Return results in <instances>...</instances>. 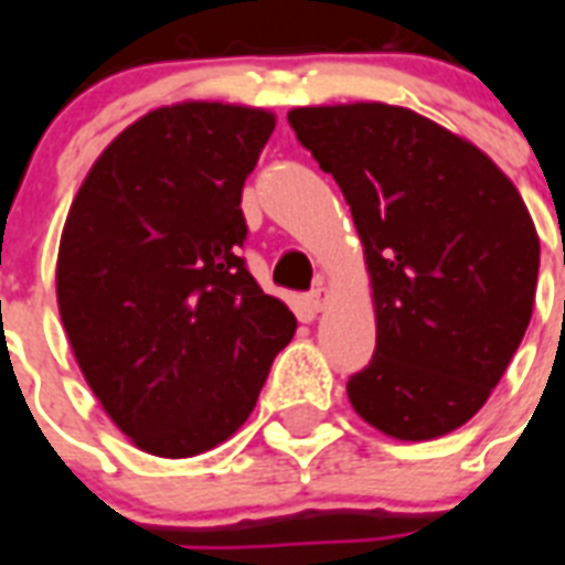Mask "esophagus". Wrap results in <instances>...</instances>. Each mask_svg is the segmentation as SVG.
I'll list each match as a JSON object with an SVG mask.
<instances>
[{"mask_svg": "<svg viewBox=\"0 0 565 565\" xmlns=\"http://www.w3.org/2000/svg\"><path fill=\"white\" fill-rule=\"evenodd\" d=\"M328 301H331V290H328L326 284L319 281V287H317V290H310V296H308V305H310V308H313V310H317V313H319V310H326V308H328Z\"/></svg>", "mask_w": 565, "mask_h": 565, "instance_id": "1", "label": "esophagus"}]
</instances>
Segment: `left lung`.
Returning a JSON list of instances; mask_svg holds the SVG:
<instances>
[{
	"label": "left lung",
	"instance_id": "left-lung-1",
	"mask_svg": "<svg viewBox=\"0 0 565 565\" xmlns=\"http://www.w3.org/2000/svg\"><path fill=\"white\" fill-rule=\"evenodd\" d=\"M352 207L375 305L363 422L422 443L472 419L534 313L540 237L516 184L466 137L384 102L287 114Z\"/></svg>",
	"mask_w": 565,
	"mask_h": 565
}]
</instances>
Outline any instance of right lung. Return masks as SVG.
I'll use <instances>...</instances> for the list:
<instances>
[{
  "label": "right lung",
  "mask_w": 565,
  "mask_h": 565,
  "mask_svg": "<svg viewBox=\"0 0 565 565\" xmlns=\"http://www.w3.org/2000/svg\"><path fill=\"white\" fill-rule=\"evenodd\" d=\"M275 114L179 102L119 131L75 193L57 246V310L110 422L154 457L237 434L292 310L266 296L239 246L243 184Z\"/></svg>",
  "instance_id": "add662e5"
}]
</instances>
